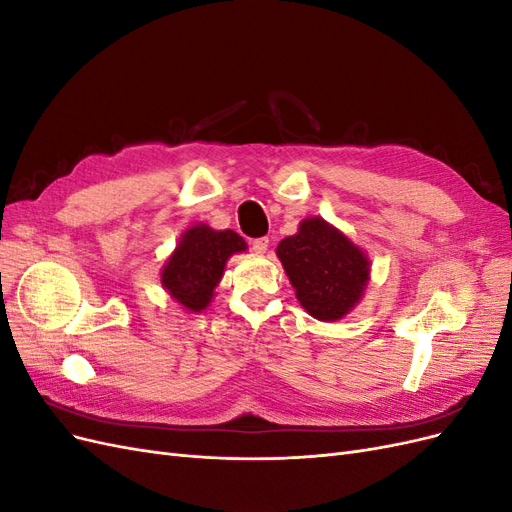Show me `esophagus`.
I'll return each instance as SVG.
<instances>
[{
  "label": "esophagus",
  "instance_id": "1",
  "mask_svg": "<svg viewBox=\"0 0 512 512\" xmlns=\"http://www.w3.org/2000/svg\"><path fill=\"white\" fill-rule=\"evenodd\" d=\"M252 250L256 254H265L269 250V237H258V239H252Z\"/></svg>",
  "mask_w": 512,
  "mask_h": 512
}]
</instances>
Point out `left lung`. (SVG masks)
<instances>
[{"label":"left lung","instance_id":"8db88e82","mask_svg":"<svg viewBox=\"0 0 512 512\" xmlns=\"http://www.w3.org/2000/svg\"><path fill=\"white\" fill-rule=\"evenodd\" d=\"M277 256L299 303L318 320H339L363 297L367 256L320 218L303 220L297 235L277 245Z\"/></svg>","mask_w":512,"mask_h":512}]
</instances>
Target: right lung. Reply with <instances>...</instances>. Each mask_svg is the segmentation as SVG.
I'll list each match as a JSON object with an SVG mask.
<instances>
[{"label":"right lung","instance_id":"obj_1","mask_svg":"<svg viewBox=\"0 0 512 512\" xmlns=\"http://www.w3.org/2000/svg\"><path fill=\"white\" fill-rule=\"evenodd\" d=\"M247 243L232 230L192 226L162 269V286L190 312L205 309L224 275L226 260L245 252Z\"/></svg>","mask_w":512,"mask_h":512}]
</instances>
